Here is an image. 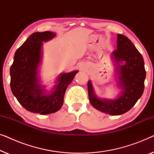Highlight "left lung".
Wrapping results in <instances>:
<instances>
[{
	"instance_id": "obj_1",
	"label": "left lung",
	"mask_w": 154,
	"mask_h": 154,
	"mask_svg": "<svg viewBox=\"0 0 154 154\" xmlns=\"http://www.w3.org/2000/svg\"><path fill=\"white\" fill-rule=\"evenodd\" d=\"M112 58L116 63L119 84L123 92L116 100H101L94 94L90 81L88 83L90 102L97 110L117 116L132 109L142 95L144 89L146 71L142 54L131 41L125 35H117V49L112 52ZM124 62L125 64L121 65Z\"/></svg>"
}]
</instances>
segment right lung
Returning <instances> with one entry per match:
<instances>
[{
    "label": "right lung",
    "mask_w": 154,
    "mask_h": 154,
    "mask_svg": "<svg viewBox=\"0 0 154 154\" xmlns=\"http://www.w3.org/2000/svg\"><path fill=\"white\" fill-rule=\"evenodd\" d=\"M55 36L51 31L33 33L17 50L10 67V88L20 104L27 111L42 115L58 111L64 103V94L78 71L63 73L50 95L38 85L37 69L41 60L42 42Z\"/></svg>",
    "instance_id": "1"
}]
</instances>
